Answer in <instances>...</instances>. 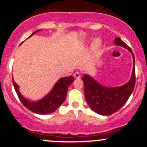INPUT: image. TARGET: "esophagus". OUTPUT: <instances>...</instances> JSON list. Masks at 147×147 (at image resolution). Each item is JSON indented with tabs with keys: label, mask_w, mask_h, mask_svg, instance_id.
I'll return each instance as SVG.
<instances>
[{
	"label": "esophagus",
	"mask_w": 147,
	"mask_h": 147,
	"mask_svg": "<svg viewBox=\"0 0 147 147\" xmlns=\"http://www.w3.org/2000/svg\"><path fill=\"white\" fill-rule=\"evenodd\" d=\"M74 77H75V78H80L81 75L79 72H76L74 73Z\"/></svg>",
	"instance_id": "esophagus-1"
}]
</instances>
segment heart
<instances>
[{
  "mask_svg": "<svg viewBox=\"0 0 147 147\" xmlns=\"http://www.w3.org/2000/svg\"><path fill=\"white\" fill-rule=\"evenodd\" d=\"M102 45V40L100 38H95L92 42V47L94 49H97Z\"/></svg>",
  "mask_w": 147,
  "mask_h": 147,
  "instance_id": "b5f03b06",
  "label": "heart"
}]
</instances>
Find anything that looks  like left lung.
<instances>
[{
	"label": "left lung",
	"instance_id": "left-lung-1",
	"mask_svg": "<svg viewBox=\"0 0 147 147\" xmlns=\"http://www.w3.org/2000/svg\"><path fill=\"white\" fill-rule=\"evenodd\" d=\"M115 44L127 48L132 55L134 65L129 80L119 87H109L100 84L87 74L82 78L87 104L94 112L105 116L112 115L121 109L128 100L135 86V60L132 50L119 37L115 38Z\"/></svg>",
	"mask_w": 147,
	"mask_h": 147
}]
</instances>
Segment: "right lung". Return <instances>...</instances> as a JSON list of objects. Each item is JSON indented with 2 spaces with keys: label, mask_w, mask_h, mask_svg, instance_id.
I'll return each instance as SVG.
<instances>
[{
  "label": "right lung",
  "mask_w": 147,
  "mask_h": 147,
  "mask_svg": "<svg viewBox=\"0 0 147 147\" xmlns=\"http://www.w3.org/2000/svg\"><path fill=\"white\" fill-rule=\"evenodd\" d=\"M38 31H40V30L34 32L30 37L33 35ZM73 82L74 78L72 76L60 78L55 84L51 91L43 98L38 101H30V100L25 98L20 94L18 85L15 82L14 80L13 79V84L15 90L23 105L30 111L38 115H47L54 112L65 101L66 99L68 87Z\"/></svg>",
  "instance_id": "1"
}]
</instances>
